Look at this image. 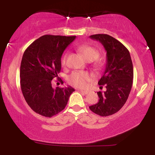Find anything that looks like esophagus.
<instances>
[{"mask_svg":"<svg viewBox=\"0 0 155 155\" xmlns=\"http://www.w3.org/2000/svg\"><path fill=\"white\" fill-rule=\"evenodd\" d=\"M79 91L81 92V93L84 94V95H87V94H88V93H89V91H88V90H81V89H80Z\"/></svg>","mask_w":155,"mask_h":155,"instance_id":"1","label":"esophagus"}]
</instances>
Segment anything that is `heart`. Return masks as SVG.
Masks as SVG:
<instances>
[{
	"instance_id": "1",
	"label": "heart",
	"mask_w": 155,
	"mask_h": 155,
	"mask_svg": "<svg viewBox=\"0 0 155 155\" xmlns=\"http://www.w3.org/2000/svg\"><path fill=\"white\" fill-rule=\"evenodd\" d=\"M79 50L82 53L84 58L87 60H95L98 57L99 53L95 48L90 47V46H81L79 47ZM68 58V54H65L63 56V60H62V64L65 65L66 64V60ZM92 77V74L87 72L82 71H74L73 72L68 78V82L73 86L79 88H84L87 86L88 83L91 81Z\"/></svg>"
}]
</instances>
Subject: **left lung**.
Here are the masks:
<instances>
[{
	"label": "left lung",
	"mask_w": 155,
	"mask_h": 155,
	"mask_svg": "<svg viewBox=\"0 0 155 155\" xmlns=\"http://www.w3.org/2000/svg\"><path fill=\"white\" fill-rule=\"evenodd\" d=\"M92 39L99 41L106 51V65L104 75L99 80L101 89L97 92L98 103L90 106L92 112L101 117L117 113L127 101L133 85V67L128 49L121 42L107 34L90 35Z\"/></svg>",
	"instance_id": "obj_1"
}]
</instances>
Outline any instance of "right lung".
<instances>
[{"label":"right lung","instance_id":"right-lung-1","mask_svg":"<svg viewBox=\"0 0 155 155\" xmlns=\"http://www.w3.org/2000/svg\"><path fill=\"white\" fill-rule=\"evenodd\" d=\"M75 38L44 35L25 51L19 74L21 90L27 104L35 113L46 117L58 114L75 91L70 86L56 89L51 87V80L58 77L61 70L62 54Z\"/></svg>","mask_w":155,"mask_h":155}]
</instances>
